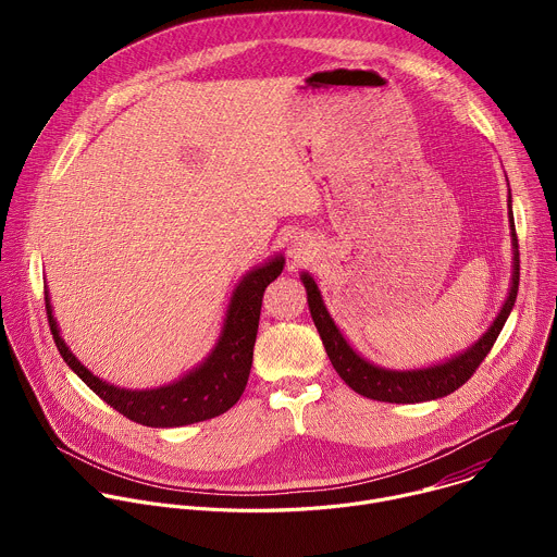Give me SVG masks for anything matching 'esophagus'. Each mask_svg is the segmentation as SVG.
Wrapping results in <instances>:
<instances>
[{
  "label": "esophagus",
  "mask_w": 557,
  "mask_h": 557,
  "mask_svg": "<svg viewBox=\"0 0 557 557\" xmlns=\"http://www.w3.org/2000/svg\"><path fill=\"white\" fill-rule=\"evenodd\" d=\"M288 253H290V258H295V260H304V258L308 256L306 245L299 240L297 235H293V240H290V245H288Z\"/></svg>",
  "instance_id": "obj_1"
}]
</instances>
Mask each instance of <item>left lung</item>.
Segmentation results:
<instances>
[{"label":"left lung","mask_w":557,"mask_h":557,"mask_svg":"<svg viewBox=\"0 0 557 557\" xmlns=\"http://www.w3.org/2000/svg\"><path fill=\"white\" fill-rule=\"evenodd\" d=\"M507 202H509V226H511V249H513L511 286H509L507 299L500 312L496 314V320L479 342H473L467 350L441 363H434L428 368H412V370H389L363 359L346 342L342 331L335 326L314 280L308 273L299 275L308 295V308H310L312 322L317 326V333L322 337V344L329 352L333 368L346 381L348 387H352L361 396H368V399L383 401V404H423V401H434V399H441V396L451 394L475 372V368L481 366V361L490 355L492 346L496 344L518 295L520 253H518V237H516V224L511 213V189H509Z\"/></svg>","instance_id":"1"}]
</instances>
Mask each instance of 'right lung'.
<instances>
[{
  "label": "right lung",
  "instance_id": "right-lung-1",
  "mask_svg": "<svg viewBox=\"0 0 557 557\" xmlns=\"http://www.w3.org/2000/svg\"><path fill=\"white\" fill-rule=\"evenodd\" d=\"M282 269L284 256H275L269 262L251 269L237 282L213 350L187 374L161 387L127 389L92 374L61 339L46 290L50 333L70 370H74V374L95 394H99L110 408L129 421L147 428H183L200 423L224 414L243 396L253 363L262 295L264 288L282 273Z\"/></svg>",
  "mask_w": 557,
  "mask_h": 557
}]
</instances>
